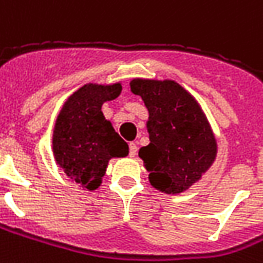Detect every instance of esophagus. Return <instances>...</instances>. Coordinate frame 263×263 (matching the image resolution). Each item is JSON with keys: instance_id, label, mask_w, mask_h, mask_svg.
I'll list each match as a JSON object with an SVG mask.
<instances>
[{"instance_id": "obj_1", "label": "esophagus", "mask_w": 263, "mask_h": 263, "mask_svg": "<svg viewBox=\"0 0 263 263\" xmlns=\"http://www.w3.org/2000/svg\"><path fill=\"white\" fill-rule=\"evenodd\" d=\"M137 152H138L137 144H135V142H131V144H129V157L134 158L135 155H137Z\"/></svg>"}]
</instances>
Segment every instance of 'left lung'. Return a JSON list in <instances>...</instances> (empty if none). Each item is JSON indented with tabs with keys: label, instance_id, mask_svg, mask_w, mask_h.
Listing matches in <instances>:
<instances>
[{
	"label": "left lung",
	"instance_id": "8db88e82",
	"mask_svg": "<svg viewBox=\"0 0 263 263\" xmlns=\"http://www.w3.org/2000/svg\"><path fill=\"white\" fill-rule=\"evenodd\" d=\"M129 87L149 114V145L142 146L138 155L149 172L151 185L165 194H182L201 179L216 158L218 144L206 115L175 81L135 78Z\"/></svg>",
	"mask_w": 263,
	"mask_h": 263
}]
</instances>
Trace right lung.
Here are the masks:
<instances>
[{
  "label": "right lung",
  "instance_id": "right-lung-1",
  "mask_svg": "<svg viewBox=\"0 0 263 263\" xmlns=\"http://www.w3.org/2000/svg\"><path fill=\"white\" fill-rule=\"evenodd\" d=\"M121 82L85 84L62 105L52 134L57 165L82 189L95 191L112 158L128 155V144L101 111L106 101L118 98Z\"/></svg>",
  "mask_w": 263,
  "mask_h": 263
}]
</instances>
